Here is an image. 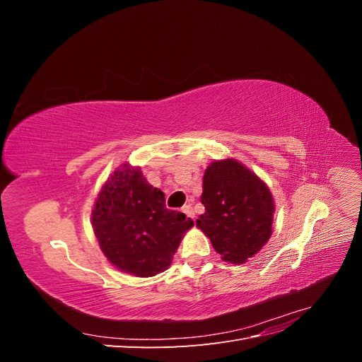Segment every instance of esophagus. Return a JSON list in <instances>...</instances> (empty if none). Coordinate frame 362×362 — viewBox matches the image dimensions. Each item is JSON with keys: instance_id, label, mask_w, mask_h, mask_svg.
I'll return each mask as SVG.
<instances>
[{"instance_id": "obj_1", "label": "esophagus", "mask_w": 362, "mask_h": 362, "mask_svg": "<svg viewBox=\"0 0 362 362\" xmlns=\"http://www.w3.org/2000/svg\"><path fill=\"white\" fill-rule=\"evenodd\" d=\"M182 213H185V214H187V217H190L192 221H194V211H193V206L190 204L182 206Z\"/></svg>"}]
</instances>
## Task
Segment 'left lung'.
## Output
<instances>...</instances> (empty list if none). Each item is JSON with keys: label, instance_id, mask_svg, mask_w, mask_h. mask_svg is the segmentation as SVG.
I'll return each mask as SVG.
<instances>
[{"label": "left lung", "instance_id": "8db88e82", "mask_svg": "<svg viewBox=\"0 0 362 362\" xmlns=\"http://www.w3.org/2000/svg\"><path fill=\"white\" fill-rule=\"evenodd\" d=\"M201 202L205 213L196 226L225 261L245 262L272 235L275 213L272 194L267 185L238 161H214L206 168Z\"/></svg>", "mask_w": 362, "mask_h": 362}]
</instances>
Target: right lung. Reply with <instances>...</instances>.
Segmentation results:
<instances>
[{
	"label": "right lung",
	"mask_w": 362,
	"mask_h": 362,
	"mask_svg": "<svg viewBox=\"0 0 362 362\" xmlns=\"http://www.w3.org/2000/svg\"><path fill=\"white\" fill-rule=\"evenodd\" d=\"M93 231L108 261L148 278L166 270L193 221L168 210L164 193L140 169L124 164L105 182L93 208Z\"/></svg>",
	"instance_id": "obj_1"
}]
</instances>
